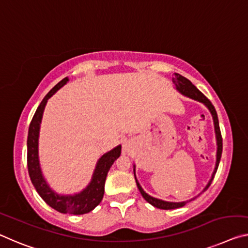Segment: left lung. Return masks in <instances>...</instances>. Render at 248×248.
Wrapping results in <instances>:
<instances>
[{"mask_svg":"<svg viewBox=\"0 0 248 248\" xmlns=\"http://www.w3.org/2000/svg\"><path fill=\"white\" fill-rule=\"evenodd\" d=\"M173 82L175 84L176 89H178L181 93H183V95H186V97L192 98V99L198 100V101H200V103H203L204 105L206 106L207 108L210 109L212 116H213L215 133H216V140H217V153H216L215 170L213 172V174H212V179L210 180V182L207 183V186H205V188H204V191H206L207 188H209V186H211L212 181H213V179H214L216 171H217V168H218V164H219V160H221V156H222V150H223V139H222V135H221V129H219L217 113H216V110L214 108V106L212 105L211 101L207 99V98L204 96L203 93L200 92V90L196 88L195 86L192 84L190 80L187 79V78L183 77L182 75H180V74H174L173 75ZM133 171H135V170H133ZM136 183H137V186H138V188H139L141 195L143 196L145 201H147L148 203H150L151 205H153L155 207H158V209H162V210L178 209V207H182V206L186 205L187 202H190V201H192V200H194V199H192V200H190V201L179 202V203L166 202V201H162V200L152 198V196H150L149 194L145 193V192L142 190V187L140 186V184H139L138 181H137V179H136Z\"/></svg>","mask_w":248,"mask_h":248,"instance_id":"1","label":"left lung"}]
</instances>
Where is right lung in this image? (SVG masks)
I'll list each match as a JSON object with an SVG mask.
<instances>
[{
	"label": "right lung",
	"instance_id": "obj_1",
	"mask_svg": "<svg viewBox=\"0 0 248 248\" xmlns=\"http://www.w3.org/2000/svg\"><path fill=\"white\" fill-rule=\"evenodd\" d=\"M67 81L68 78L66 77L58 82L54 88L50 89V92L44 97V99L42 100L34 113L33 119L30 124L29 136H27V169H29L31 181H32L34 187L36 188L37 193L50 207L61 213L80 215L93 211L103 200L106 178H107L110 167L121 155V145H118L111 151L101 156L98 161L95 172H93L92 182L80 193L75 195H58L50 190L48 184L43 178L38 162L37 144L39 124H41L43 111H44L47 100Z\"/></svg>",
	"mask_w": 248,
	"mask_h": 248
}]
</instances>
